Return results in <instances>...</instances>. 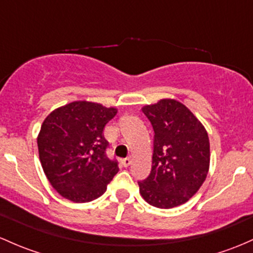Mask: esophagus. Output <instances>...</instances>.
Returning a JSON list of instances; mask_svg holds the SVG:
<instances>
[{
	"instance_id": "obj_1",
	"label": "esophagus",
	"mask_w": 253,
	"mask_h": 253,
	"mask_svg": "<svg viewBox=\"0 0 253 253\" xmlns=\"http://www.w3.org/2000/svg\"><path fill=\"white\" fill-rule=\"evenodd\" d=\"M121 164H122V166L124 167H128L129 165L132 164V160L129 158H127V159H124V160L121 161Z\"/></svg>"
}]
</instances>
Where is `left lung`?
<instances>
[{"mask_svg":"<svg viewBox=\"0 0 253 253\" xmlns=\"http://www.w3.org/2000/svg\"><path fill=\"white\" fill-rule=\"evenodd\" d=\"M154 128L153 167L139 184L142 198L151 206L172 209L193 198L210 169L206 128L184 104L164 98L142 108Z\"/></svg>","mask_w":253,"mask_h":253,"instance_id":"1","label":"left lung"}]
</instances>
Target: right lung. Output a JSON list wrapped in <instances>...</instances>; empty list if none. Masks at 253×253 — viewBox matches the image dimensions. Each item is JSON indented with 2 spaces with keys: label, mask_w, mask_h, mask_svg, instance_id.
Masks as SVG:
<instances>
[{
  "label": "right lung",
  "mask_w": 253,
  "mask_h": 253,
  "mask_svg": "<svg viewBox=\"0 0 253 253\" xmlns=\"http://www.w3.org/2000/svg\"><path fill=\"white\" fill-rule=\"evenodd\" d=\"M118 109L75 100L54 109L37 135L41 166L50 185L74 203H88L105 193L119 172L106 158L105 125Z\"/></svg>",
  "instance_id": "1"
}]
</instances>
